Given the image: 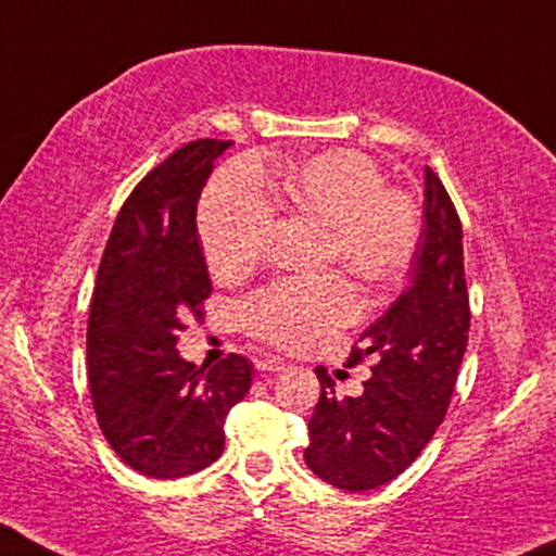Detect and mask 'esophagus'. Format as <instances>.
Here are the masks:
<instances>
[{
	"instance_id": "34e87169",
	"label": "esophagus",
	"mask_w": 556,
	"mask_h": 556,
	"mask_svg": "<svg viewBox=\"0 0 556 556\" xmlns=\"http://www.w3.org/2000/svg\"><path fill=\"white\" fill-rule=\"evenodd\" d=\"M258 371H282L287 364L285 359H279V356H262V359L256 362Z\"/></svg>"
}]
</instances>
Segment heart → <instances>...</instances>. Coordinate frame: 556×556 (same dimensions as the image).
Returning a JSON list of instances; mask_svg holds the SVG:
<instances>
[{"instance_id":"b5f03b06","label":"heart","mask_w":556,"mask_h":556,"mask_svg":"<svg viewBox=\"0 0 556 556\" xmlns=\"http://www.w3.org/2000/svg\"><path fill=\"white\" fill-rule=\"evenodd\" d=\"M269 181L287 213L323 228L320 266L339 264L367 290L397 285L420 241V210L410 194L384 185L367 153L330 149L294 161ZM274 205L249 168L223 172L200 202V238L215 277L238 279L262 262ZM359 315L354 287L339 274L313 282H277L241 305L251 336L287 351L318 346Z\"/></svg>"}]
</instances>
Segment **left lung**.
I'll return each mask as SVG.
<instances>
[{
    "label": "left lung",
    "mask_w": 556,
    "mask_h": 556,
    "mask_svg": "<svg viewBox=\"0 0 556 556\" xmlns=\"http://www.w3.org/2000/svg\"><path fill=\"white\" fill-rule=\"evenodd\" d=\"M469 318L459 213L433 168H426V226L410 282L351 351V362H371L364 392L336 397L333 379L315 369L320 400L305 448L313 475L362 493L405 472L452 403Z\"/></svg>",
    "instance_id": "8db88e82"
}]
</instances>
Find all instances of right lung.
Segmentation results:
<instances>
[{
	"instance_id": "right-lung-1",
	"label": "right lung",
	"mask_w": 556,
	"mask_h": 556,
	"mask_svg": "<svg viewBox=\"0 0 556 556\" xmlns=\"http://www.w3.org/2000/svg\"><path fill=\"white\" fill-rule=\"evenodd\" d=\"M233 140H189L132 189L104 245L87 323V371L97 424L130 469L177 480L213 465L226 418L254 367L228 354L194 367L177 351L187 320L213 292L197 236V200Z\"/></svg>"
}]
</instances>
